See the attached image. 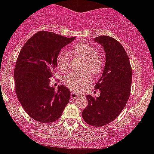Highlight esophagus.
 I'll return each mask as SVG.
<instances>
[{"label": "esophagus", "mask_w": 154, "mask_h": 154, "mask_svg": "<svg viewBox=\"0 0 154 154\" xmlns=\"http://www.w3.org/2000/svg\"><path fill=\"white\" fill-rule=\"evenodd\" d=\"M81 97V95L77 93L72 92V93L70 94V97H71V98H73V99H77V97Z\"/></svg>", "instance_id": "esophagus-1"}]
</instances>
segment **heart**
<instances>
[{
  "label": "heart",
  "instance_id": "b5f03b06",
  "mask_svg": "<svg viewBox=\"0 0 154 154\" xmlns=\"http://www.w3.org/2000/svg\"><path fill=\"white\" fill-rule=\"evenodd\" d=\"M73 56L83 59L82 70L88 71L92 74L100 72L102 67V58L97 54V49L93 45L86 42H79L70 49ZM69 56L66 50H61L57 57V65L59 70L66 71L68 69ZM91 81V77L88 73L77 74L69 73L64 77V83L73 91H79L85 88Z\"/></svg>",
  "mask_w": 154,
  "mask_h": 154
}]
</instances>
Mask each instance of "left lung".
I'll use <instances>...</instances> for the list:
<instances>
[{
    "label": "left lung",
    "mask_w": 154,
    "mask_h": 154,
    "mask_svg": "<svg viewBox=\"0 0 154 154\" xmlns=\"http://www.w3.org/2000/svg\"><path fill=\"white\" fill-rule=\"evenodd\" d=\"M94 41L105 50V64L95 85L100 95H86L88 103L82 117L88 124L98 127L114 121L125 108L130 94L132 68L126 52L117 40L103 35Z\"/></svg>",
    "instance_id": "left-lung-1"
}]
</instances>
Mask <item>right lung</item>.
Returning a JSON list of instances; mask_svg holds the SVG:
<instances>
[{
	"label": "right lung",
	"instance_id": "1",
	"mask_svg": "<svg viewBox=\"0 0 154 154\" xmlns=\"http://www.w3.org/2000/svg\"><path fill=\"white\" fill-rule=\"evenodd\" d=\"M74 39L42 31L20 51L14 67L16 94L26 113L39 122L57 121L69 102V89L60 85L56 92L49 78L54 77L57 55Z\"/></svg>",
	"mask_w": 154,
	"mask_h": 154
}]
</instances>
